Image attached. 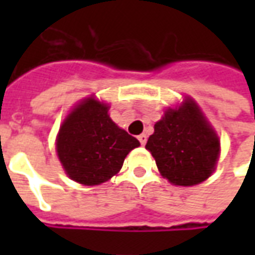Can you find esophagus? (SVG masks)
Wrapping results in <instances>:
<instances>
[{"mask_svg":"<svg viewBox=\"0 0 255 255\" xmlns=\"http://www.w3.org/2000/svg\"><path fill=\"white\" fill-rule=\"evenodd\" d=\"M138 139H139V142H140V144H142V146H144V144H146V142H147V136H146L144 133H140V135L138 136Z\"/></svg>","mask_w":255,"mask_h":255,"instance_id":"1","label":"esophagus"}]
</instances>
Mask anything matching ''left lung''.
I'll list each match as a JSON object with an SVG mask.
<instances>
[{
  "mask_svg": "<svg viewBox=\"0 0 255 255\" xmlns=\"http://www.w3.org/2000/svg\"><path fill=\"white\" fill-rule=\"evenodd\" d=\"M146 149L168 182L186 187L205 182L213 173L220 140L197 104L188 98L155 123Z\"/></svg>",
  "mask_w": 255,
  "mask_h": 255,
  "instance_id": "8db88e82",
  "label": "left lung"
}]
</instances>
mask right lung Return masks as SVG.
<instances>
[{
  "label": "right lung",
  "mask_w": 255,
  "mask_h": 255,
  "mask_svg": "<svg viewBox=\"0 0 255 255\" xmlns=\"http://www.w3.org/2000/svg\"><path fill=\"white\" fill-rule=\"evenodd\" d=\"M108 111L106 104L90 97L73 108L58 131V160L68 176L84 186L108 182L140 144L112 122Z\"/></svg>",
  "instance_id": "obj_1"
}]
</instances>
